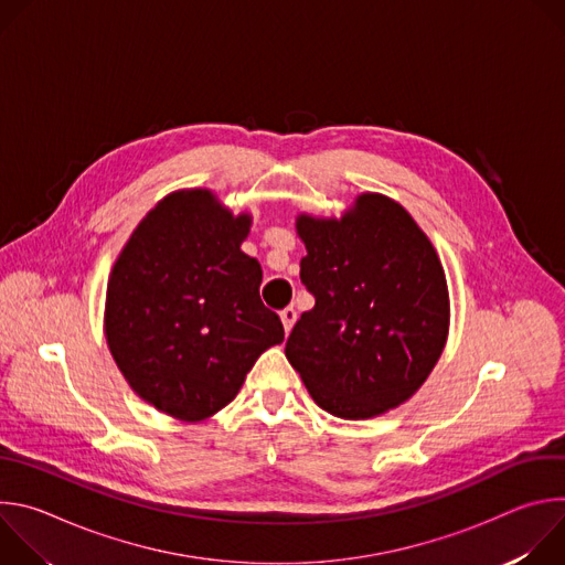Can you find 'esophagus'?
Wrapping results in <instances>:
<instances>
[{"mask_svg": "<svg viewBox=\"0 0 565 565\" xmlns=\"http://www.w3.org/2000/svg\"><path fill=\"white\" fill-rule=\"evenodd\" d=\"M279 315H281L284 331H286V333H290V331H292V327H295V321H297V310H295L292 306H288V308H284Z\"/></svg>", "mask_w": 565, "mask_h": 565, "instance_id": "1", "label": "esophagus"}]
</instances>
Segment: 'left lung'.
Masks as SVG:
<instances>
[{
	"label": "left lung",
	"instance_id": "8db88e82",
	"mask_svg": "<svg viewBox=\"0 0 565 565\" xmlns=\"http://www.w3.org/2000/svg\"><path fill=\"white\" fill-rule=\"evenodd\" d=\"M301 284L315 297L286 342L317 405L347 420L409 399L438 362L449 324L447 281L412 214L362 194L342 221L297 218Z\"/></svg>",
	"mask_w": 565,
	"mask_h": 565
}]
</instances>
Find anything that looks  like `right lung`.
I'll return each mask as SVG.
<instances>
[{
	"label": "right lung",
	"mask_w": 565,
	"mask_h": 565,
	"mask_svg": "<svg viewBox=\"0 0 565 565\" xmlns=\"http://www.w3.org/2000/svg\"><path fill=\"white\" fill-rule=\"evenodd\" d=\"M250 216L207 190L160 201L134 230L107 288V342L131 388L160 412L203 420L234 399L257 358L284 342L241 253Z\"/></svg>",
	"instance_id": "1"
}]
</instances>
